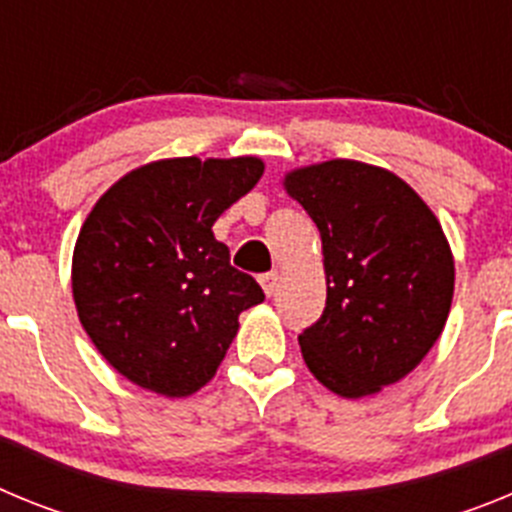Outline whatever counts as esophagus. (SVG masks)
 <instances>
[{
  "label": "esophagus",
  "mask_w": 512,
  "mask_h": 512,
  "mask_svg": "<svg viewBox=\"0 0 512 512\" xmlns=\"http://www.w3.org/2000/svg\"><path fill=\"white\" fill-rule=\"evenodd\" d=\"M259 282H261V287H264L266 295L271 297L279 287V274H277V271H266V274H261V277H259Z\"/></svg>",
  "instance_id": "1"
}]
</instances>
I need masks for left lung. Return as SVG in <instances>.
<instances>
[{"label":"left lung","mask_w":512,"mask_h":512,"mask_svg":"<svg viewBox=\"0 0 512 512\" xmlns=\"http://www.w3.org/2000/svg\"><path fill=\"white\" fill-rule=\"evenodd\" d=\"M318 225L328 297L300 333L302 359L341 397L374 395L420 364L454 297V259L436 215L400 176L361 161L287 174Z\"/></svg>","instance_id":"left-lung-1"}]
</instances>
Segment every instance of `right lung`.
Masks as SVG:
<instances>
[{"label": "right lung", "mask_w": 512, "mask_h": 512, "mask_svg": "<svg viewBox=\"0 0 512 512\" xmlns=\"http://www.w3.org/2000/svg\"><path fill=\"white\" fill-rule=\"evenodd\" d=\"M264 174L259 158H166L99 197L74 248L79 320L122 377L187 397L215 377L238 315L264 302L212 225Z\"/></svg>", "instance_id": "1"}]
</instances>
